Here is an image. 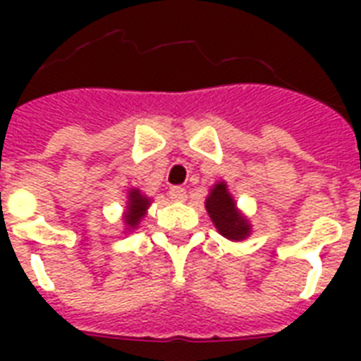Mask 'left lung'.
<instances>
[{
    "mask_svg": "<svg viewBox=\"0 0 361 361\" xmlns=\"http://www.w3.org/2000/svg\"><path fill=\"white\" fill-rule=\"evenodd\" d=\"M147 206H149V200L146 197H142L140 191L133 189L129 192V208H127V214H125V223L135 228L144 217V214H146Z\"/></svg>",
    "mask_w": 361,
    "mask_h": 361,
    "instance_id": "obj_1",
    "label": "left lung"
}]
</instances>
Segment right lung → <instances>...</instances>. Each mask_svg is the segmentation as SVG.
I'll return each instance as SVG.
<instances>
[{"mask_svg": "<svg viewBox=\"0 0 361 361\" xmlns=\"http://www.w3.org/2000/svg\"><path fill=\"white\" fill-rule=\"evenodd\" d=\"M206 209L217 231L228 240H243L249 234V223L238 214L234 198L228 195L225 183H217L206 200Z\"/></svg>", "mask_w": 361, "mask_h": 361, "instance_id": "obj_1", "label": "right lung"}]
</instances>
